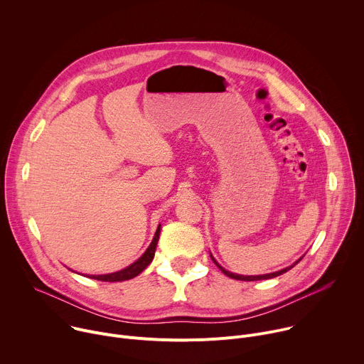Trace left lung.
Instances as JSON below:
<instances>
[{"mask_svg":"<svg viewBox=\"0 0 364 364\" xmlns=\"http://www.w3.org/2000/svg\"><path fill=\"white\" fill-rule=\"evenodd\" d=\"M212 256V255H210ZM212 259H213V262L218 265V262L215 261V257L212 256ZM302 259V257H301ZM299 259V261H301ZM298 261V262H299ZM298 262H295L292 267H288V268H285V269H282V271H278V272H274V274H267V275H256V277H245V275H237V274H232V272H229V271H226V269H223L220 265H218V268L226 275V277H229V278H233V279H237V281H262V279H271V278H275V277H279V275H282V274H285L287 271H289L291 268H294Z\"/></svg>","mask_w":364,"mask_h":364,"instance_id":"8db88e82","label":"left lung"}]
</instances>
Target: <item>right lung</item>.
I'll return each instance as SVG.
<instances>
[{"mask_svg":"<svg viewBox=\"0 0 364 364\" xmlns=\"http://www.w3.org/2000/svg\"><path fill=\"white\" fill-rule=\"evenodd\" d=\"M159 237H160V226H159L157 232H155V236H154L151 245L148 246V249L145 250V253L138 259V261H135L132 265H129L128 268H125L122 271L114 272V274H108V275H89L87 278L103 281V282H121V281H127V279L135 278L136 275H139L152 262L155 247H157V243H159Z\"/></svg>","mask_w":364,"mask_h":364,"instance_id":"add662e5","label":"right lung"}]
</instances>
